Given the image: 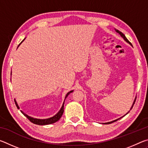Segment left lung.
<instances>
[{"instance_id":"left-lung-1","label":"left lung","mask_w":148,"mask_h":148,"mask_svg":"<svg viewBox=\"0 0 148 148\" xmlns=\"http://www.w3.org/2000/svg\"><path fill=\"white\" fill-rule=\"evenodd\" d=\"M116 31L117 32H118V33L120 34V35H121V36L123 37V38H124V40H125V41H127V42H129V44H131V43H130V42L128 40V39H127V38H126V37H125V35L123 34L122 33V32H120L119 31H118V30H116ZM135 101H136V99H135L134 100V103H133V104H132V107H131V109H132V107H133V105L134 104V103H135ZM118 119H116V120H114V121H111V122H108V123H106V124H110V123H113V122H114V121H117V120H118Z\"/></svg>"}]
</instances>
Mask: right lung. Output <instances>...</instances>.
I'll list each match as a JSON object with an SVG mask.
<instances>
[{
    "label": "right lung",
    "mask_w": 148,
    "mask_h": 148,
    "mask_svg": "<svg viewBox=\"0 0 148 148\" xmlns=\"http://www.w3.org/2000/svg\"><path fill=\"white\" fill-rule=\"evenodd\" d=\"M24 40H25V39H24ZM23 41H22V42H23ZM72 91H71L69 92L68 93L66 94V97H65V98H66V97H68V95H69L70 93H71V92H72ZM15 101V104H16L17 108L19 109V106H18V105H17L16 101ZM21 113L23 114L24 115V116H25V117H27V118L30 121L32 122V123H33L34 124L39 125H49V124L54 123H56V122H57V121H59V119L61 118V116H62V114H63V112H64V106H63V105H62V106L61 107V110H59V112L56 115V116H54L53 117H50V118H48V119H39L33 118V117H29V116H27V114H24L23 112H22V111H21Z\"/></svg>",
    "instance_id": "add662e5"
}]
</instances>
